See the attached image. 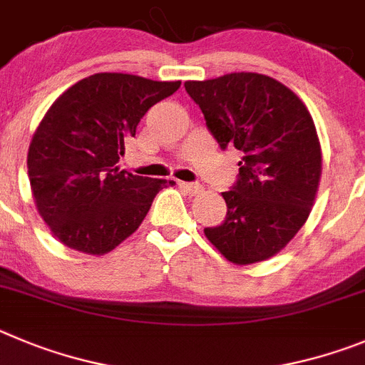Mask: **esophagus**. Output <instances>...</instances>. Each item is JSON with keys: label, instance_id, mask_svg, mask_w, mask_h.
<instances>
[{"label": "esophagus", "instance_id": "obj_1", "mask_svg": "<svg viewBox=\"0 0 365 365\" xmlns=\"http://www.w3.org/2000/svg\"><path fill=\"white\" fill-rule=\"evenodd\" d=\"M178 185L182 187L183 190H185V192H189V195H200V192H202L203 190V187L200 185V183H192V182H178Z\"/></svg>", "mask_w": 365, "mask_h": 365}]
</instances>
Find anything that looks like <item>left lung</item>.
<instances>
[{"label": "left lung", "instance_id": "obj_1", "mask_svg": "<svg viewBox=\"0 0 365 365\" xmlns=\"http://www.w3.org/2000/svg\"><path fill=\"white\" fill-rule=\"evenodd\" d=\"M220 149L242 153L238 178L222 192L227 215L203 232L238 265L271 258L293 240L311 212L322 153L309 110L280 81L232 72L185 81Z\"/></svg>", "mask_w": 365, "mask_h": 365}]
</instances>
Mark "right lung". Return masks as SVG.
I'll use <instances>...</instances> for the list:
<instances>
[{
    "label": "right lung",
    "instance_id": "right-lung-1",
    "mask_svg": "<svg viewBox=\"0 0 365 365\" xmlns=\"http://www.w3.org/2000/svg\"><path fill=\"white\" fill-rule=\"evenodd\" d=\"M180 81L100 72L52 103L29 147L36 207L61 244L105 255L133 235L167 180L143 178L116 165L125 142L154 103Z\"/></svg>",
    "mask_w": 365,
    "mask_h": 365
}]
</instances>
